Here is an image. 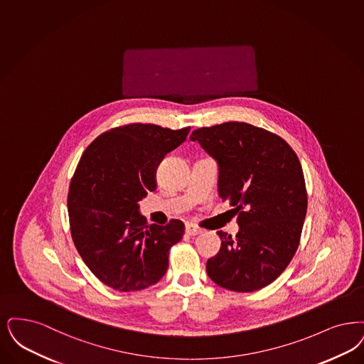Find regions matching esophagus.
Here are the masks:
<instances>
[{
    "label": "esophagus",
    "mask_w": 364,
    "mask_h": 364,
    "mask_svg": "<svg viewBox=\"0 0 364 364\" xmlns=\"http://www.w3.org/2000/svg\"><path fill=\"white\" fill-rule=\"evenodd\" d=\"M186 233L188 234V235H199V234L203 233V230L202 229H198L195 225H192V223H187V226H186Z\"/></svg>",
    "instance_id": "obj_1"
}]
</instances>
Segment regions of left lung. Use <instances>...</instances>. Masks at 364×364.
<instances>
[{
  "mask_svg": "<svg viewBox=\"0 0 364 364\" xmlns=\"http://www.w3.org/2000/svg\"><path fill=\"white\" fill-rule=\"evenodd\" d=\"M191 141L218 162L219 196L238 213L240 232H218L222 245L207 275L226 290H260L299 247L307 210L301 162L283 138L244 122L193 130Z\"/></svg>",
  "mask_w": 364,
  "mask_h": 364,
  "instance_id": "1",
  "label": "left lung"
}]
</instances>
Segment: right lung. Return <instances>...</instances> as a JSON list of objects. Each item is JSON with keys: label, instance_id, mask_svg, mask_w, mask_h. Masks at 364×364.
Returning <instances> with one entry per match:
<instances>
[{"label": "right lung", "instance_id": "right-lung-1", "mask_svg": "<svg viewBox=\"0 0 364 364\" xmlns=\"http://www.w3.org/2000/svg\"><path fill=\"white\" fill-rule=\"evenodd\" d=\"M188 132L131 123L102 132L84 151L68 195L70 233L105 286L144 290L165 275L169 249L183 238L184 223L149 225L138 202L156 191L157 166Z\"/></svg>", "mask_w": 364, "mask_h": 364}]
</instances>
